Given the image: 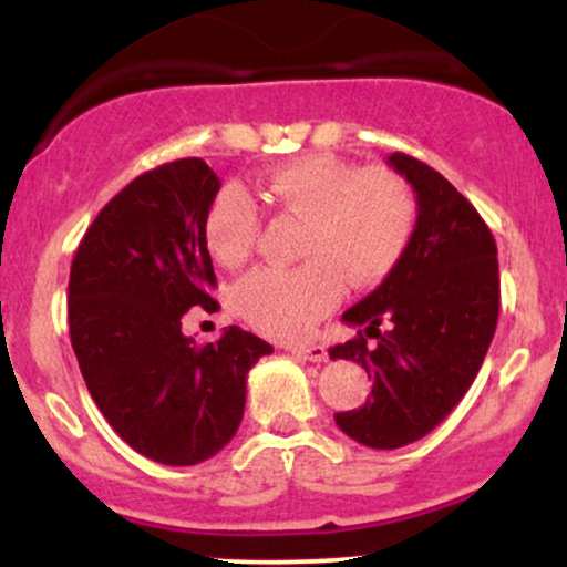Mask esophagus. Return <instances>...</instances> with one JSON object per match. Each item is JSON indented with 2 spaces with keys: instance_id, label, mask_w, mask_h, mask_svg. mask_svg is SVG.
<instances>
[{
  "instance_id": "1",
  "label": "esophagus",
  "mask_w": 567,
  "mask_h": 567,
  "mask_svg": "<svg viewBox=\"0 0 567 567\" xmlns=\"http://www.w3.org/2000/svg\"><path fill=\"white\" fill-rule=\"evenodd\" d=\"M290 354L296 357V360H303V362L328 360V351H324V347H317V343H311V347H290Z\"/></svg>"
}]
</instances>
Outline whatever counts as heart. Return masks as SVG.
Here are the masks:
<instances>
[{
  "label": "heart",
  "mask_w": 567,
  "mask_h": 567,
  "mask_svg": "<svg viewBox=\"0 0 567 567\" xmlns=\"http://www.w3.org/2000/svg\"><path fill=\"white\" fill-rule=\"evenodd\" d=\"M261 192L279 213L303 218L292 269L264 266L234 288L247 322L275 338H298L333 309L341 277L354 288L379 282L400 264L415 229V194L389 167H360L333 154H303L264 178ZM258 237V213L237 188L207 207L202 239L226 269L247 261Z\"/></svg>",
  "instance_id": "b5f03b06"
}]
</instances>
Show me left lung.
I'll return each instance as SVG.
<instances>
[{
    "mask_svg": "<svg viewBox=\"0 0 567 567\" xmlns=\"http://www.w3.org/2000/svg\"><path fill=\"white\" fill-rule=\"evenodd\" d=\"M386 162L415 192L413 237L379 288L343 311V322L362 330L330 349L373 379L365 405L336 413V424L379 451L445 421L470 392L498 322V250L485 220L434 167L402 152ZM368 337L380 343L370 348Z\"/></svg>",
    "mask_w": 567,
    "mask_h": 567,
    "instance_id": "obj_1",
    "label": "left lung"
}]
</instances>
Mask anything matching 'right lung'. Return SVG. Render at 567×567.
<instances>
[{
  "label": "right lung",
  "mask_w": 567,
  "mask_h": 567,
  "mask_svg": "<svg viewBox=\"0 0 567 567\" xmlns=\"http://www.w3.org/2000/svg\"><path fill=\"white\" fill-rule=\"evenodd\" d=\"M220 188L205 159L138 175L97 213L69 277V333L82 379L103 419L133 451L192 466L234 437L250 368L271 347L231 328L194 343L181 317L216 311L210 252L202 239Z\"/></svg>",
  "instance_id": "right-lung-1"
}]
</instances>
